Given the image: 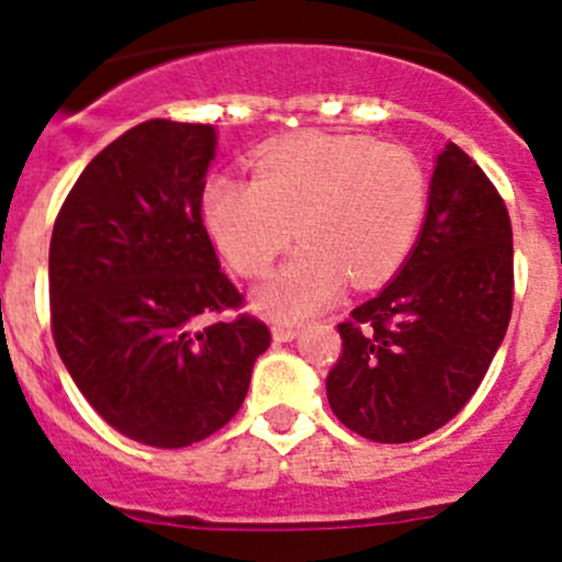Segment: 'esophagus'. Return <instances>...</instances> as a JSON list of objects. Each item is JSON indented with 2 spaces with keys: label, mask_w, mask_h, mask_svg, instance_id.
Wrapping results in <instances>:
<instances>
[{
  "label": "esophagus",
  "mask_w": 562,
  "mask_h": 562,
  "mask_svg": "<svg viewBox=\"0 0 562 562\" xmlns=\"http://www.w3.org/2000/svg\"><path fill=\"white\" fill-rule=\"evenodd\" d=\"M299 334V326L296 323H288V321H274V326H271V337L277 339V342H291L293 337Z\"/></svg>",
  "instance_id": "1"
}]
</instances>
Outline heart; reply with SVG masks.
<instances>
[{
  "label": "heart",
  "instance_id": "obj_1",
  "mask_svg": "<svg viewBox=\"0 0 562 562\" xmlns=\"http://www.w3.org/2000/svg\"><path fill=\"white\" fill-rule=\"evenodd\" d=\"M203 225L231 269L266 282L258 304L280 321L313 315L342 291L386 280L407 258L427 212V176L413 151L364 135L302 133L258 151L252 179L214 176Z\"/></svg>",
  "mask_w": 562,
  "mask_h": 562
}]
</instances>
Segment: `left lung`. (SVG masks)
<instances>
[{
    "mask_svg": "<svg viewBox=\"0 0 562 562\" xmlns=\"http://www.w3.org/2000/svg\"><path fill=\"white\" fill-rule=\"evenodd\" d=\"M514 307L512 220L457 144L438 155L422 239L396 280L339 323L326 378L334 416L375 443H411L462 411Z\"/></svg>",
    "mask_w": 562,
    "mask_h": 562,
    "instance_id": "left-lung-1",
    "label": "left lung"
}]
</instances>
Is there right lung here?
I'll return each instance as SVG.
<instances>
[{
    "mask_svg": "<svg viewBox=\"0 0 562 562\" xmlns=\"http://www.w3.org/2000/svg\"><path fill=\"white\" fill-rule=\"evenodd\" d=\"M214 155L212 124H138L83 168L50 236L56 350L89 405L155 449L223 429L271 345L203 225Z\"/></svg>",
    "mask_w": 562,
    "mask_h": 562,
    "instance_id": "1",
    "label": "right lung"
}]
</instances>
